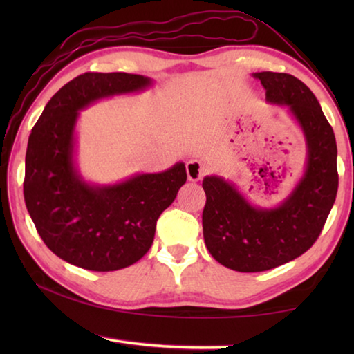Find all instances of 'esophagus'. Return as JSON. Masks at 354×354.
Here are the masks:
<instances>
[{"instance_id":"34e87169","label":"esophagus","mask_w":354,"mask_h":354,"mask_svg":"<svg viewBox=\"0 0 354 354\" xmlns=\"http://www.w3.org/2000/svg\"><path fill=\"white\" fill-rule=\"evenodd\" d=\"M185 171H187V178L190 181H200L203 175L206 173V169L200 160L194 159V160H189L187 165H185Z\"/></svg>"}]
</instances>
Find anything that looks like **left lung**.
I'll use <instances>...</instances> for the list:
<instances>
[{
  "instance_id": "obj_1",
  "label": "left lung",
  "mask_w": 354,
  "mask_h": 354,
  "mask_svg": "<svg viewBox=\"0 0 354 354\" xmlns=\"http://www.w3.org/2000/svg\"><path fill=\"white\" fill-rule=\"evenodd\" d=\"M267 103L286 106L306 142V165L290 194L273 206L254 205L234 183L203 179V236L209 253L231 270L283 266L313 247L337 195V145L331 124L306 84L287 73H253Z\"/></svg>"
}]
</instances>
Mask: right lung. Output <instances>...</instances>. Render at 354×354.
Instances as JSON below:
<instances>
[{
  "mask_svg": "<svg viewBox=\"0 0 354 354\" xmlns=\"http://www.w3.org/2000/svg\"><path fill=\"white\" fill-rule=\"evenodd\" d=\"M151 86V77L142 75H80L48 101L29 136L23 184L28 212L46 247L76 267L113 272L142 259L159 215L187 179L184 162L113 184L87 181L77 167L80 112Z\"/></svg>",
  "mask_w": 354,
  "mask_h": 354,
  "instance_id": "right-lung-1",
  "label": "right lung"
}]
</instances>
